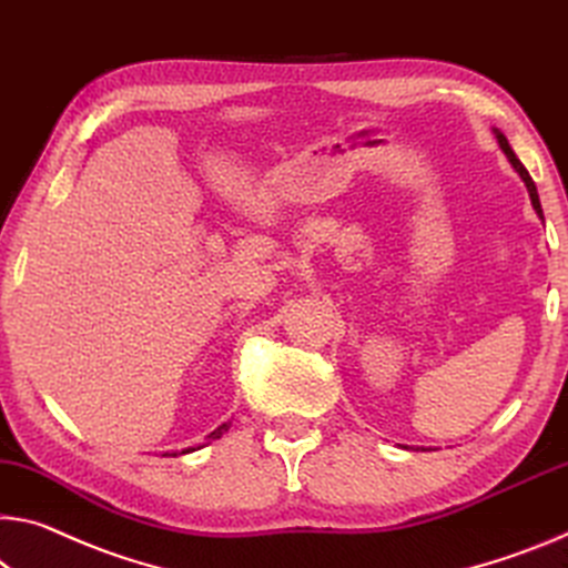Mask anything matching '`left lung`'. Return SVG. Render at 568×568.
Returning <instances> with one entry per match:
<instances>
[{
	"label": "left lung",
	"mask_w": 568,
	"mask_h": 568,
	"mask_svg": "<svg viewBox=\"0 0 568 568\" xmlns=\"http://www.w3.org/2000/svg\"><path fill=\"white\" fill-rule=\"evenodd\" d=\"M493 136H495V141H498V146H500V151L503 154H506V159H508V164L516 169V174L524 179V184H526V189H528V196H530V204H534V210H536V214H538V220L544 222V210H541V200H538V192H536V184H534V179H530V174L526 171V166L520 164V159L516 156V151L510 149V143H508V139H506V133H503L500 129H493Z\"/></svg>",
	"instance_id": "1"
}]
</instances>
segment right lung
<instances>
[{"instance_id":"add662e5","label":"right lung","mask_w":568,"mask_h":568,"mask_svg":"<svg viewBox=\"0 0 568 568\" xmlns=\"http://www.w3.org/2000/svg\"><path fill=\"white\" fill-rule=\"evenodd\" d=\"M230 425H232V422H222V425H220L217 429H214V432H210V435H206V439H210V443H212V439H220V437L224 435V432L230 429ZM186 453H194V449L189 447V449H184V455H186Z\"/></svg>"}]
</instances>
